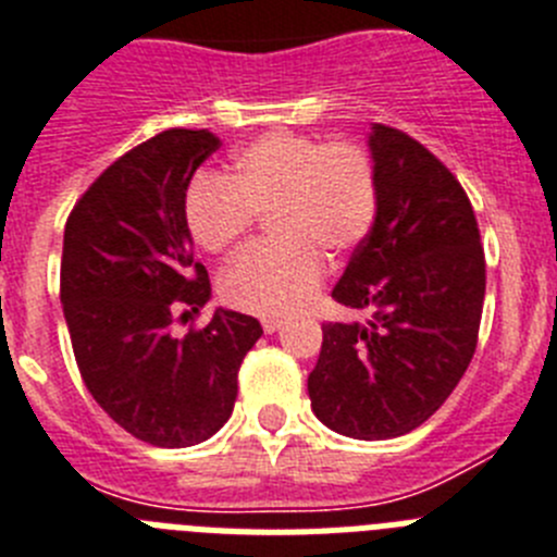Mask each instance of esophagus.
I'll list each match as a JSON object with an SVG mask.
<instances>
[{"instance_id": "obj_1", "label": "esophagus", "mask_w": 557, "mask_h": 557, "mask_svg": "<svg viewBox=\"0 0 557 557\" xmlns=\"http://www.w3.org/2000/svg\"><path fill=\"white\" fill-rule=\"evenodd\" d=\"M283 327H285L283 319H274V317L263 319V331L265 333H277V331H283Z\"/></svg>"}]
</instances>
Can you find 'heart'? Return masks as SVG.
<instances>
[{
	"instance_id": "obj_1",
	"label": "heart",
	"mask_w": 557,
	"mask_h": 557,
	"mask_svg": "<svg viewBox=\"0 0 557 557\" xmlns=\"http://www.w3.org/2000/svg\"><path fill=\"white\" fill-rule=\"evenodd\" d=\"M272 210L277 244L240 251L221 272L226 306L260 317H285L306 306L325 277V258H342L370 235L379 212L372 162L350 143H317L272 132L235 153L232 176L201 173L185 198L193 240L224 251Z\"/></svg>"
}]
</instances>
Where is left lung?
I'll list each match as a JSON object with an SVG mask.
<instances>
[{
  "mask_svg": "<svg viewBox=\"0 0 557 557\" xmlns=\"http://www.w3.org/2000/svg\"><path fill=\"white\" fill-rule=\"evenodd\" d=\"M379 212L333 288L367 322L322 325L308 375L311 409L356 440L412 432L466 375L485 302V251L473 207L418 139L372 125Z\"/></svg>",
  "mask_w": 557,
  "mask_h": 557,
  "instance_id": "1",
  "label": "left lung"
}]
</instances>
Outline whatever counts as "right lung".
Masks as SVG:
<instances>
[{
    "instance_id": "add662e5",
    "label": "right lung",
    "mask_w": 557,
    "mask_h": 557,
    "mask_svg": "<svg viewBox=\"0 0 557 557\" xmlns=\"http://www.w3.org/2000/svg\"><path fill=\"white\" fill-rule=\"evenodd\" d=\"M219 137L171 128L109 164L64 230L61 306L91 398L125 432L159 448L205 443L230 420L238 370L263 327L215 308L201 331L176 336L178 311L212 297L193 260L185 198Z\"/></svg>"
}]
</instances>
